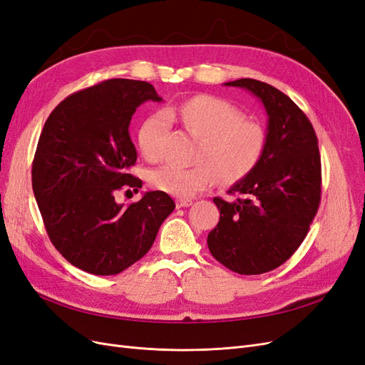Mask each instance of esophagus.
<instances>
[{
  "instance_id": "34e87169",
  "label": "esophagus",
  "mask_w": 365,
  "mask_h": 365,
  "mask_svg": "<svg viewBox=\"0 0 365 365\" xmlns=\"http://www.w3.org/2000/svg\"><path fill=\"white\" fill-rule=\"evenodd\" d=\"M193 204L192 200H178L176 201V208H184V207H190Z\"/></svg>"
}]
</instances>
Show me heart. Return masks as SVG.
<instances>
[{
  "label": "heart",
  "mask_w": 365,
  "mask_h": 365,
  "mask_svg": "<svg viewBox=\"0 0 365 365\" xmlns=\"http://www.w3.org/2000/svg\"><path fill=\"white\" fill-rule=\"evenodd\" d=\"M170 118L200 138L195 161L182 168L164 164L150 173L155 189L176 197H190L216 178L231 182L244 178L259 164L267 148V130L235 105L213 96H195L181 105L149 115L140 128V149L148 160H158Z\"/></svg>",
  "instance_id": "b5f03b06"
}]
</instances>
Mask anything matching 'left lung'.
<instances>
[{
  "instance_id": "obj_1",
  "label": "left lung",
  "mask_w": 365,
  "mask_h": 365,
  "mask_svg": "<svg viewBox=\"0 0 365 365\" xmlns=\"http://www.w3.org/2000/svg\"><path fill=\"white\" fill-rule=\"evenodd\" d=\"M268 114L259 164L231 185L235 201L215 197L220 217L208 233L212 256L237 274L279 268L304 240L322 200V158L312 123L291 98L268 83L237 79Z\"/></svg>"
}]
</instances>
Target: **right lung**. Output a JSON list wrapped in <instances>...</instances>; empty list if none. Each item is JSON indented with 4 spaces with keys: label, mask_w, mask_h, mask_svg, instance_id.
<instances>
[{
    "label": "right lung",
    "mask_w": 365,
    "mask_h": 365,
    "mask_svg": "<svg viewBox=\"0 0 365 365\" xmlns=\"http://www.w3.org/2000/svg\"><path fill=\"white\" fill-rule=\"evenodd\" d=\"M148 101H163L150 83L109 79L68 96L41 132L31 185L43 225L54 248L90 274L114 275L140 260L175 208L160 190L126 207L114 196L141 189L129 173L137 161L129 123Z\"/></svg>",
    "instance_id": "obj_1"
}]
</instances>
